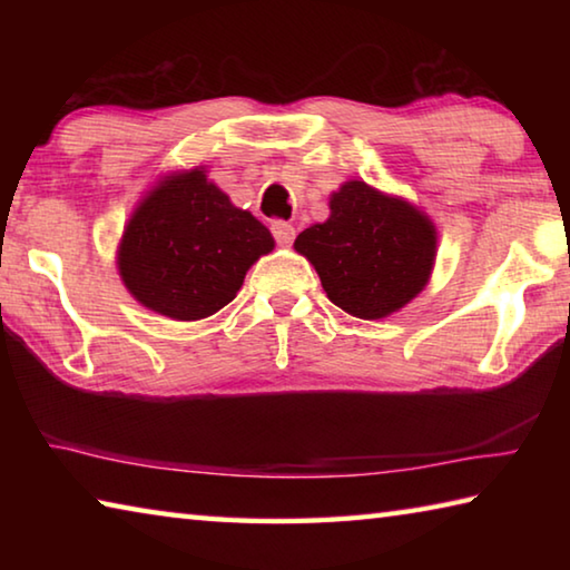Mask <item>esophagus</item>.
<instances>
[{
    "label": "esophagus",
    "instance_id": "esophagus-1",
    "mask_svg": "<svg viewBox=\"0 0 570 570\" xmlns=\"http://www.w3.org/2000/svg\"><path fill=\"white\" fill-rule=\"evenodd\" d=\"M272 234H274L278 246H292L296 238V228L292 224H286V220H274Z\"/></svg>",
    "mask_w": 570,
    "mask_h": 570
}]
</instances>
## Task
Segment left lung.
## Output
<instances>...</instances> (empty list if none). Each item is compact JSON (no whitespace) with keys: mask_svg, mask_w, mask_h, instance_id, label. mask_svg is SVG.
Returning <instances> with one entry per match:
<instances>
[{"mask_svg":"<svg viewBox=\"0 0 570 570\" xmlns=\"http://www.w3.org/2000/svg\"><path fill=\"white\" fill-rule=\"evenodd\" d=\"M332 216L296 236L332 302L360 320L397 312L428 284L435 226L400 198L350 180L330 200Z\"/></svg>","mask_w":570,"mask_h":570,"instance_id":"1","label":"left lung"}]
</instances>
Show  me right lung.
Returning <instances> with one entry per match:
<instances>
[{"label": "right lung", "instance_id": "1", "mask_svg": "<svg viewBox=\"0 0 570 570\" xmlns=\"http://www.w3.org/2000/svg\"><path fill=\"white\" fill-rule=\"evenodd\" d=\"M272 248L268 228L196 168L142 200L125 228L118 264L142 306L193 322L234 302L250 264Z\"/></svg>", "mask_w": 570, "mask_h": 570}]
</instances>
